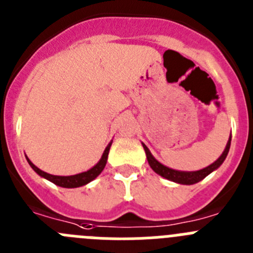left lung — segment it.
Listing matches in <instances>:
<instances>
[{
    "label": "left lung",
    "instance_id": "8db88e82",
    "mask_svg": "<svg viewBox=\"0 0 253 253\" xmlns=\"http://www.w3.org/2000/svg\"><path fill=\"white\" fill-rule=\"evenodd\" d=\"M231 140H232V136H229L228 142H227L226 145V149H224V151L222 152V155H220L219 158H218L214 163L211 164V165L207 166V168H204V169L197 170V171H180V170L170 169V168H168V166L159 163V161L152 156V154L150 152V150L147 149V146L145 145V143H142V146H143V150H145V152H146V158H147V161H149V165L151 166V169L154 170L156 174L165 177V179H168V180L174 181V183L184 184V185H193V184L198 183V181L203 180L204 177L208 176L211 172L217 170L218 168L222 165L223 161L226 160L227 155H228L229 147H231Z\"/></svg>",
    "mask_w": 253,
    "mask_h": 253
}]
</instances>
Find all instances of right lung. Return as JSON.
<instances>
[{
    "label": "right lung",
    "instance_id": "1",
    "mask_svg": "<svg viewBox=\"0 0 253 253\" xmlns=\"http://www.w3.org/2000/svg\"><path fill=\"white\" fill-rule=\"evenodd\" d=\"M111 145H112V141L107 145V147L103 151V155H102L101 160L95 164L93 168H90V169L87 170V171L79 172V174H76V175H69V176H60V175L47 174V172L39 169L38 166L34 165V164L30 161V159L27 158V156H26V160L36 174H39L42 177L46 179V180L51 181V183H54L55 185L61 186V188H79V186H83L85 185V184L90 183L92 180H94L95 177L98 176V175L103 171L104 166H106L107 164V159H108V152H110Z\"/></svg>",
    "mask_w": 253,
    "mask_h": 253
}]
</instances>
